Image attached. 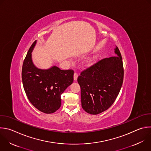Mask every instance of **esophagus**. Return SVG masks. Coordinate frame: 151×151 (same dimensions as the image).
<instances>
[{"instance_id":"esophagus-1","label":"esophagus","mask_w":151,"mask_h":151,"mask_svg":"<svg viewBox=\"0 0 151 151\" xmlns=\"http://www.w3.org/2000/svg\"><path fill=\"white\" fill-rule=\"evenodd\" d=\"M78 75L77 73H74V75H73V79H74V81H76L78 79Z\"/></svg>"}]
</instances>
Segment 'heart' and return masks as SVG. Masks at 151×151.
I'll use <instances>...</instances> for the list:
<instances>
[{
  "mask_svg": "<svg viewBox=\"0 0 151 151\" xmlns=\"http://www.w3.org/2000/svg\"><path fill=\"white\" fill-rule=\"evenodd\" d=\"M93 62V58H90L85 61V64L86 66H91Z\"/></svg>",
  "mask_w": 151,
  "mask_h": 151,
  "instance_id": "heart-1",
  "label": "heart"
}]
</instances>
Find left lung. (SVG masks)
Wrapping results in <instances>:
<instances>
[{"mask_svg": "<svg viewBox=\"0 0 151 151\" xmlns=\"http://www.w3.org/2000/svg\"><path fill=\"white\" fill-rule=\"evenodd\" d=\"M117 56L105 58L81 72L78 78L81 86L82 109L88 113H101L114 103L122 88L124 70L117 47Z\"/></svg>", "mask_w": 151, "mask_h": 151, "instance_id": "left-lung-1", "label": "left lung"}]
</instances>
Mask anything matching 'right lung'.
Returning <instances> with one entry per match:
<instances>
[{
  "label": "right lung",
  "mask_w": 151,
  "mask_h": 151,
  "mask_svg": "<svg viewBox=\"0 0 151 151\" xmlns=\"http://www.w3.org/2000/svg\"><path fill=\"white\" fill-rule=\"evenodd\" d=\"M37 43L29 48L23 63L22 80L31 103L39 111L51 114L61 106V94L73 81L74 72L63 70L56 66L47 69H39L32 60V52Z\"/></svg>",
  "instance_id": "add662e5"
}]
</instances>
